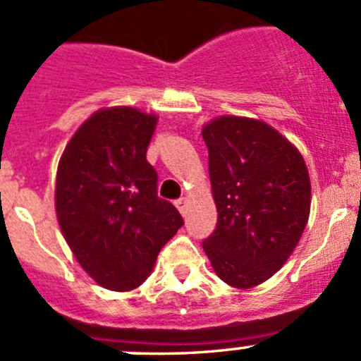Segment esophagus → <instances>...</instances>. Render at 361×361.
<instances>
[{
	"label": "esophagus",
	"instance_id": "34e87169",
	"mask_svg": "<svg viewBox=\"0 0 361 361\" xmlns=\"http://www.w3.org/2000/svg\"><path fill=\"white\" fill-rule=\"evenodd\" d=\"M174 206L178 207V211H180V213H183L185 206H187V199H178V201L174 202Z\"/></svg>",
	"mask_w": 361,
	"mask_h": 361
}]
</instances>
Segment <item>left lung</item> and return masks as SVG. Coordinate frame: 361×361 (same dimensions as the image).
<instances>
[{
	"instance_id": "obj_1",
	"label": "left lung",
	"mask_w": 361,
	"mask_h": 361,
	"mask_svg": "<svg viewBox=\"0 0 361 361\" xmlns=\"http://www.w3.org/2000/svg\"><path fill=\"white\" fill-rule=\"evenodd\" d=\"M216 228L202 243L218 278L239 290L274 276L300 241L311 180L292 141L269 123L221 115L202 127Z\"/></svg>"
}]
</instances>
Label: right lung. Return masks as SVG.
Segmentation results:
<instances>
[{"instance_id":"1","label":"right lung","mask_w":361,"mask_h":361,"mask_svg":"<svg viewBox=\"0 0 361 361\" xmlns=\"http://www.w3.org/2000/svg\"><path fill=\"white\" fill-rule=\"evenodd\" d=\"M157 120L133 106L101 108L76 129L57 166L61 232L83 271L113 292L137 288L183 225L176 207L157 197L147 160Z\"/></svg>"}]
</instances>
